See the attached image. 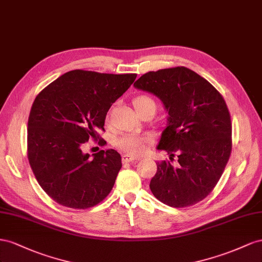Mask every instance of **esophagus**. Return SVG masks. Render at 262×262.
I'll return each instance as SVG.
<instances>
[{"label":"esophagus","instance_id":"obj_1","mask_svg":"<svg viewBox=\"0 0 262 262\" xmlns=\"http://www.w3.org/2000/svg\"><path fill=\"white\" fill-rule=\"evenodd\" d=\"M138 159L135 158V157L129 156V155H123L122 156V162L127 163V162H133V161H137Z\"/></svg>","mask_w":262,"mask_h":262}]
</instances>
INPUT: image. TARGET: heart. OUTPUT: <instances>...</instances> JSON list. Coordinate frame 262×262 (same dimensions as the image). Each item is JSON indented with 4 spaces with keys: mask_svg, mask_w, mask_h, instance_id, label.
<instances>
[{
    "mask_svg": "<svg viewBox=\"0 0 262 262\" xmlns=\"http://www.w3.org/2000/svg\"><path fill=\"white\" fill-rule=\"evenodd\" d=\"M133 106L137 114L143 117L144 115L154 116L157 105L156 102L148 95H138L133 100ZM150 144V139L140 135H124L114 141V146L119 150L129 156H139L145 151L146 147Z\"/></svg>",
    "mask_w": 262,
    "mask_h": 262,
    "instance_id": "heart-1",
    "label": "heart"
}]
</instances>
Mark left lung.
Segmentation results:
<instances>
[{"instance_id":"8db88e82","label":"left lung","mask_w":262,"mask_h":262,"mask_svg":"<svg viewBox=\"0 0 262 262\" xmlns=\"http://www.w3.org/2000/svg\"><path fill=\"white\" fill-rule=\"evenodd\" d=\"M134 85L158 96L169 114L157 148L170 160L157 163L149 185L152 194L171 207L199 203L217 184L230 157L231 121L225 100L185 67L149 71Z\"/></svg>"}]
</instances>
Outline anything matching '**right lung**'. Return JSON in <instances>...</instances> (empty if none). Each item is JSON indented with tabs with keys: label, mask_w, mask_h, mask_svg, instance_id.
<instances>
[{
	"label": "right lung",
	"mask_w": 262,
	"mask_h": 262,
	"mask_svg": "<svg viewBox=\"0 0 262 262\" xmlns=\"http://www.w3.org/2000/svg\"><path fill=\"white\" fill-rule=\"evenodd\" d=\"M137 77L72 70L36 96L28 117L27 157L41 189L66 207L85 210L105 199L122 168L114 149L90 159V138L101 139L110 107ZM100 144V141H99Z\"/></svg>",
	"instance_id": "1"
}]
</instances>
